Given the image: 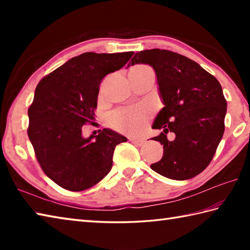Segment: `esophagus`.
I'll use <instances>...</instances> for the list:
<instances>
[{
	"instance_id": "1",
	"label": "esophagus",
	"mask_w": 250,
	"mask_h": 250,
	"mask_svg": "<svg viewBox=\"0 0 250 250\" xmlns=\"http://www.w3.org/2000/svg\"><path fill=\"white\" fill-rule=\"evenodd\" d=\"M131 143L136 146H142L145 144V140L143 139H131Z\"/></svg>"
}]
</instances>
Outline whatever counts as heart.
<instances>
[{"label": "heart", "mask_w": 250, "mask_h": 250, "mask_svg": "<svg viewBox=\"0 0 250 250\" xmlns=\"http://www.w3.org/2000/svg\"><path fill=\"white\" fill-rule=\"evenodd\" d=\"M145 65H137L133 68H144ZM148 110L147 106L139 105L134 107L124 108L111 113L107 118V124L111 128L118 130L122 133L135 135L139 134L145 129L148 122Z\"/></svg>", "instance_id": "obj_1"}]
</instances>
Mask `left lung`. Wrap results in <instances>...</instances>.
Returning <instances> with one entry per match:
<instances>
[{
	"mask_svg": "<svg viewBox=\"0 0 250 250\" xmlns=\"http://www.w3.org/2000/svg\"><path fill=\"white\" fill-rule=\"evenodd\" d=\"M140 63L155 70L164 105L152 125L163 131L151 139L163 145V157L150 167L169 179L192 178L210 163L224 135L227 101L221 84L193 60L169 50L139 51L129 66ZM168 131L175 134L173 141L167 140Z\"/></svg>",
	"mask_w": 250,
	"mask_h": 250,
	"instance_id": "left-lung-1",
	"label": "left lung"
}]
</instances>
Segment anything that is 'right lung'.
<instances>
[{"mask_svg":"<svg viewBox=\"0 0 250 250\" xmlns=\"http://www.w3.org/2000/svg\"><path fill=\"white\" fill-rule=\"evenodd\" d=\"M133 54L84 52L36 86L28 109V135L42 169L60 187L86 190L109 173L115 147L126 137L103 129L84 139L83 126L94 125L102 79L124 67Z\"/></svg>","mask_w":250,"mask_h":250,"instance_id":"1","label":"right lung"}]
</instances>
